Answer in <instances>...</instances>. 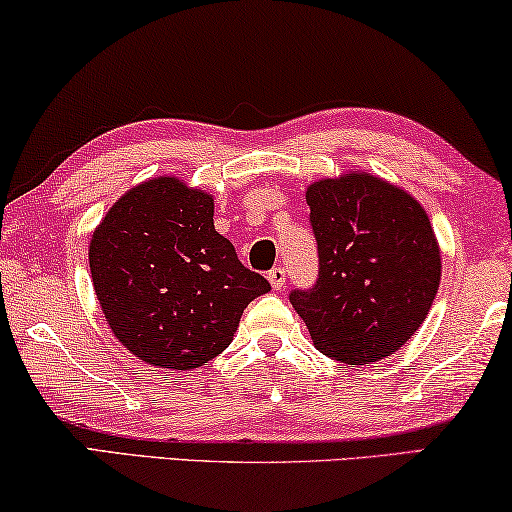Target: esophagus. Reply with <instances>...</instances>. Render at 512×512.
<instances>
[{
    "instance_id": "34e87169",
    "label": "esophagus",
    "mask_w": 512,
    "mask_h": 512,
    "mask_svg": "<svg viewBox=\"0 0 512 512\" xmlns=\"http://www.w3.org/2000/svg\"><path fill=\"white\" fill-rule=\"evenodd\" d=\"M266 278H269V283L273 290H283L285 283H287V276H285V269L283 266H276V269H271L266 273Z\"/></svg>"
}]
</instances>
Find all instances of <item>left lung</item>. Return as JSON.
Segmentation results:
<instances>
[{
	"label": "left lung",
	"instance_id": "obj_1",
	"mask_svg": "<svg viewBox=\"0 0 512 512\" xmlns=\"http://www.w3.org/2000/svg\"><path fill=\"white\" fill-rule=\"evenodd\" d=\"M320 271L290 301L315 348L343 364H371L415 334L441 283L434 229L401 187L350 171L308 185Z\"/></svg>",
	"mask_w": 512,
	"mask_h": 512
}]
</instances>
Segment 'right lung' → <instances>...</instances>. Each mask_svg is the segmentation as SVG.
Masks as SVG:
<instances>
[{"label":"right lung","mask_w":512,"mask_h":512,"mask_svg":"<svg viewBox=\"0 0 512 512\" xmlns=\"http://www.w3.org/2000/svg\"><path fill=\"white\" fill-rule=\"evenodd\" d=\"M90 273L115 338L146 364L190 371L232 343L271 290L215 232L213 197L174 176L132 187L90 241Z\"/></svg>","instance_id":"add662e5"}]
</instances>
